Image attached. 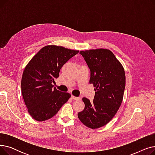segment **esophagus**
<instances>
[{"mask_svg":"<svg viewBox=\"0 0 155 155\" xmlns=\"http://www.w3.org/2000/svg\"><path fill=\"white\" fill-rule=\"evenodd\" d=\"M71 98L73 100H75V101H78V100H81L80 97H75L74 95H71Z\"/></svg>","mask_w":155,"mask_h":155,"instance_id":"obj_1","label":"esophagus"}]
</instances>
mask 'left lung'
<instances>
[{"label": "left lung", "mask_w": 155, "mask_h": 155, "mask_svg": "<svg viewBox=\"0 0 155 155\" xmlns=\"http://www.w3.org/2000/svg\"><path fill=\"white\" fill-rule=\"evenodd\" d=\"M91 70L90 84L95 87L93 102L84 97V110L78 117L87 127L97 129L107 124L116 115L123 99L126 75L123 65L107 49L81 51Z\"/></svg>", "instance_id": "1"}]
</instances>
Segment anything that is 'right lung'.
Returning a JSON list of instances; mask_svg holds the SVG:
<instances>
[{
  "label": "right lung",
  "mask_w": 155,
  "mask_h": 155,
  "mask_svg": "<svg viewBox=\"0 0 155 155\" xmlns=\"http://www.w3.org/2000/svg\"><path fill=\"white\" fill-rule=\"evenodd\" d=\"M79 52L63 46L48 45L26 65L21 79V91L30 116L37 121L53 117L71 94L53 87L63 65Z\"/></svg>",
  "instance_id": "1"
}]
</instances>
